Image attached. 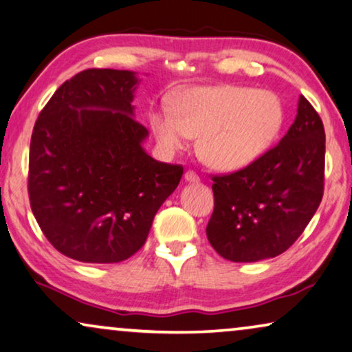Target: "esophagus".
<instances>
[{
	"mask_svg": "<svg viewBox=\"0 0 352 352\" xmlns=\"http://www.w3.org/2000/svg\"><path fill=\"white\" fill-rule=\"evenodd\" d=\"M184 179H186L187 182H199L200 177H199V175H197V173H194V171H187L186 175H184Z\"/></svg>",
	"mask_w": 352,
	"mask_h": 352,
	"instance_id": "esophagus-1",
	"label": "esophagus"
}]
</instances>
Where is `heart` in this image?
I'll list each match as a JSON object with an SVG mask.
<instances>
[{
  "mask_svg": "<svg viewBox=\"0 0 352 352\" xmlns=\"http://www.w3.org/2000/svg\"><path fill=\"white\" fill-rule=\"evenodd\" d=\"M148 123L163 152L186 151L200 138V155L210 166L235 171L271 147L283 124V105L267 89L204 86L177 96L175 112L152 110Z\"/></svg>",
  "mask_w": 352,
  "mask_h": 352,
  "instance_id": "1",
  "label": "heart"
}]
</instances>
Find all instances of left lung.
I'll list each match as a JSON object with an SVG mask.
<instances>
[{
	"instance_id": "8db88e82",
	"label": "left lung",
	"mask_w": 352,
	"mask_h": 352,
	"mask_svg": "<svg viewBox=\"0 0 352 352\" xmlns=\"http://www.w3.org/2000/svg\"><path fill=\"white\" fill-rule=\"evenodd\" d=\"M325 131L305 96L280 142L232 175L214 176L206 237L234 263L274 258L295 243L324 195Z\"/></svg>"
}]
</instances>
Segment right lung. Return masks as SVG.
Returning <instances> with one entry per match:
<instances>
[{"mask_svg": "<svg viewBox=\"0 0 352 352\" xmlns=\"http://www.w3.org/2000/svg\"><path fill=\"white\" fill-rule=\"evenodd\" d=\"M136 72L89 69L41 110L28 160L30 206L52 247L81 263H120L146 243L182 166L153 160L134 120Z\"/></svg>", "mask_w": 352, "mask_h": 352, "instance_id": "obj_1", "label": "right lung"}]
</instances>
